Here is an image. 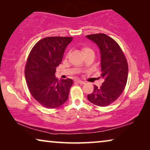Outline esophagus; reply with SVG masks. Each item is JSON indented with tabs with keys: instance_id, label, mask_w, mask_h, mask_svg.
<instances>
[{
	"instance_id": "esophagus-1",
	"label": "esophagus",
	"mask_w": 150,
	"mask_h": 150,
	"mask_svg": "<svg viewBox=\"0 0 150 150\" xmlns=\"http://www.w3.org/2000/svg\"><path fill=\"white\" fill-rule=\"evenodd\" d=\"M75 82H76V83H79V84H85V82L83 81H81V80H80V79L75 80Z\"/></svg>"
}]
</instances>
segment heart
<instances>
[{
    "instance_id": "obj_1",
    "label": "heart",
    "mask_w": 150,
    "mask_h": 150,
    "mask_svg": "<svg viewBox=\"0 0 150 150\" xmlns=\"http://www.w3.org/2000/svg\"><path fill=\"white\" fill-rule=\"evenodd\" d=\"M89 51H92L91 49L89 48H83V53H85L87 52H89Z\"/></svg>"
}]
</instances>
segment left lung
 <instances>
[{
    "mask_svg": "<svg viewBox=\"0 0 150 150\" xmlns=\"http://www.w3.org/2000/svg\"><path fill=\"white\" fill-rule=\"evenodd\" d=\"M100 48L101 55L102 78L100 87L94 85L93 93L87 95L92 104L106 106L112 104L121 96L128 79V67L126 57L117 43L104 33L87 35Z\"/></svg>",
    "mask_w": 150,
    "mask_h": 150,
    "instance_id": "1",
    "label": "left lung"
}]
</instances>
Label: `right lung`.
I'll use <instances>...</instances> for the list:
<instances>
[{"mask_svg": "<svg viewBox=\"0 0 150 150\" xmlns=\"http://www.w3.org/2000/svg\"><path fill=\"white\" fill-rule=\"evenodd\" d=\"M72 38L48 37L39 41L28 55L25 79L34 99L44 107L55 108L68 98L74 81H59L55 77L57 67L62 61L65 50Z\"/></svg>", "mask_w": 150, "mask_h": 150, "instance_id": "1", "label": "right lung"}]
</instances>
